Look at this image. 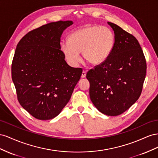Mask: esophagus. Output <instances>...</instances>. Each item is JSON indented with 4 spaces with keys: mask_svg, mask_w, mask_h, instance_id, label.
I'll return each instance as SVG.
<instances>
[{
    "mask_svg": "<svg viewBox=\"0 0 158 158\" xmlns=\"http://www.w3.org/2000/svg\"><path fill=\"white\" fill-rule=\"evenodd\" d=\"M85 77H86V71H83L82 72V74H81V78H85Z\"/></svg>",
    "mask_w": 158,
    "mask_h": 158,
    "instance_id": "esophagus-1",
    "label": "esophagus"
}]
</instances>
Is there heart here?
Returning <instances> with one entry per match:
<instances>
[{"label": "heart", "mask_w": 158, "mask_h": 158, "mask_svg": "<svg viewBox=\"0 0 158 158\" xmlns=\"http://www.w3.org/2000/svg\"><path fill=\"white\" fill-rule=\"evenodd\" d=\"M114 35L106 27L89 25L69 35L68 42L63 41L60 48L68 64L76 67L81 61L79 53L89 64L99 65L105 62L112 51Z\"/></svg>", "instance_id": "obj_1"}]
</instances>
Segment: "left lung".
Masks as SVG:
<instances>
[{"mask_svg": "<svg viewBox=\"0 0 158 158\" xmlns=\"http://www.w3.org/2000/svg\"><path fill=\"white\" fill-rule=\"evenodd\" d=\"M114 33V45L106 60L87 73L89 95L102 113L118 116L139 97L146 74V61L133 35L108 22Z\"/></svg>", "mask_w": 158, "mask_h": 158, "instance_id": "obj_1", "label": "left lung"}]
</instances>
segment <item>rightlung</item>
Instances as JSON below:
<instances>
[{
  "mask_svg": "<svg viewBox=\"0 0 158 158\" xmlns=\"http://www.w3.org/2000/svg\"><path fill=\"white\" fill-rule=\"evenodd\" d=\"M73 22H50L30 31L18 43L11 73L20 105L38 120L55 118L70 100L82 73L70 67L61 35Z\"/></svg>",
  "mask_w": 158,
  "mask_h": 158,
  "instance_id": "right-lung-1",
  "label": "right lung"
}]
</instances>
